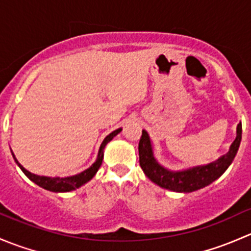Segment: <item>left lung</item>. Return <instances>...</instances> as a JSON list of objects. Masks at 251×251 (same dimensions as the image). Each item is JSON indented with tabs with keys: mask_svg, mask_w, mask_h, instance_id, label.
Here are the masks:
<instances>
[{
	"mask_svg": "<svg viewBox=\"0 0 251 251\" xmlns=\"http://www.w3.org/2000/svg\"><path fill=\"white\" fill-rule=\"evenodd\" d=\"M242 141V124L237 126V136L229 151L212 163L206 165L193 166L183 170H169L159 164L154 156L153 143L146 130L142 131V137L138 144L140 165L146 176L161 188L178 193H191L209 186L216 181L233 161Z\"/></svg>",
	"mask_w": 251,
	"mask_h": 251,
	"instance_id": "1",
	"label": "left lung"
}]
</instances>
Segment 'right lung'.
Here are the masks:
<instances>
[{
	"label": "right lung",
	"instance_id": "add662e5",
	"mask_svg": "<svg viewBox=\"0 0 251 251\" xmlns=\"http://www.w3.org/2000/svg\"><path fill=\"white\" fill-rule=\"evenodd\" d=\"M123 128H118V130L113 131V132L109 133L107 137L104 138L100 147V151H98V155L96 158V161L90 166L88 169L83 170L82 173L74 175V176H68V177H50V176H40V175H35L30 171H27L19 161L17 160L16 155L12 151V155H13L14 161L17 163V165L19 166L20 170L25 174V176L30 179V181L34 182L35 184L40 186L41 188L47 189L50 192H55V193H64V192H72L75 191L76 188H80L81 186H83L85 183H87L88 181L95 177V175L97 174L98 169L100 168L103 161V156H104V148L109 142L115 137L118 133L121 132Z\"/></svg>",
	"mask_w": 251,
	"mask_h": 251
}]
</instances>
